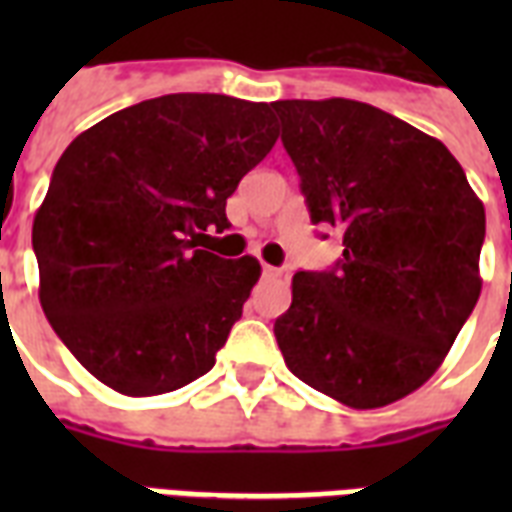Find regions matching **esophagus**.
<instances>
[{"instance_id":"34e87169","label":"esophagus","mask_w":512,"mask_h":512,"mask_svg":"<svg viewBox=\"0 0 512 512\" xmlns=\"http://www.w3.org/2000/svg\"><path fill=\"white\" fill-rule=\"evenodd\" d=\"M263 276L265 279H281V271L279 268H273V265L263 263Z\"/></svg>"}]
</instances>
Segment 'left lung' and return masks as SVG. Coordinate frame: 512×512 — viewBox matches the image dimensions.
Returning a JSON list of instances; mask_svg holds the SVG:
<instances>
[{
	"instance_id": "obj_1",
	"label": "left lung",
	"mask_w": 512,
	"mask_h": 512,
	"mask_svg": "<svg viewBox=\"0 0 512 512\" xmlns=\"http://www.w3.org/2000/svg\"><path fill=\"white\" fill-rule=\"evenodd\" d=\"M335 271H297L273 332L289 372L350 409L409 396L444 364L481 295L484 204L441 140L369 103L276 100Z\"/></svg>"
}]
</instances>
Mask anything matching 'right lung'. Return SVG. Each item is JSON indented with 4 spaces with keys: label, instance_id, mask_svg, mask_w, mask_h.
Listing matches in <instances>:
<instances>
[{
    "label": "right lung",
    "instance_id": "right-lung-1",
    "mask_svg": "<svg viewBox=\"0 0 512 512\" xmlns=\"http://www.w3.org/2000/svg\"><path fill=\"white\" fill-rule=\"evenodd\" d=\"M268 103L177 92L84 130L55 164L34 241L39 303L103 385L132 398L215 366L260 279L255 257L199 247L279 132Z\"/></svg>",
    "mask_w": 512,
    "mask_h": 512
}]
</instances>
